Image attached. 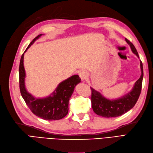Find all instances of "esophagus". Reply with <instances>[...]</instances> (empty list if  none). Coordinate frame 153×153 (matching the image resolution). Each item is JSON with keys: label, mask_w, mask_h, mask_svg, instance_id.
I'll list each match as a JSON object with an SVG mask.
<instances>
[{"label": "esophagus", "mask_w": 153, "mask_h": 153, "mask_svg": "<svg viewBox=\"0 0 153 153\" xmlns=\"http://www.w3.org/2000/svg\"><path fill=\"white\" fill-rule=\"evenodd\" d=\"M79 76H80L82 80H85L88 78V73L85 71H81L79 73Z\"/></svg>", "instance_id": "1"}]
</instances>
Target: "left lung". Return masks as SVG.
<instances>
[{
	"label": "left lung",
	"mask_w": 153,
	"mask_h": 153,
	"mask_svg": "<svg viewBox=\"0 0 153 153\" xmlns=\"http://www.w3.org/2000/svg\"><path fill=\"white\" fill-rule=\"evenodd\" d=\"M125 41L130 45L133 53L139 58L138 52L133 44L126 38ZM140 66L141 70L140 78L135 83L131 91L122 97L110 100L104 97L101 93L91 87L92 91V107L95 113L105 118L117 117L127 113L135 106L141 92L143 80V66L141 61Z\"/></svg>",
	"instance_id": "obj_1"
}]
</instances>
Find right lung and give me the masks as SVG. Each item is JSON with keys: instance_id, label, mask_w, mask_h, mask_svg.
Returning <instances> with one entry per match:
<instances>
[{"instance_id": "1", "label": "right lung", "mask_w": 153, "mask_h": 153, "mask_svg": "<svg viewBox=\"0 0 153 153\" xmlns=\"http://www.w3.org/2000/svg\"><path fill=\"white\" fill-rule=\"evenodd\" d=\"M42 34H40L32 40L21 57L19 73L21 94L34 114L46 120H56L64 118L68 113V104L74 88L81 82L78 75H73L61 82L56 90L49 96L45 98H35L26 91L25 84L26 76L23 65L25 52Z\"/></svg>"}]
</instances>
